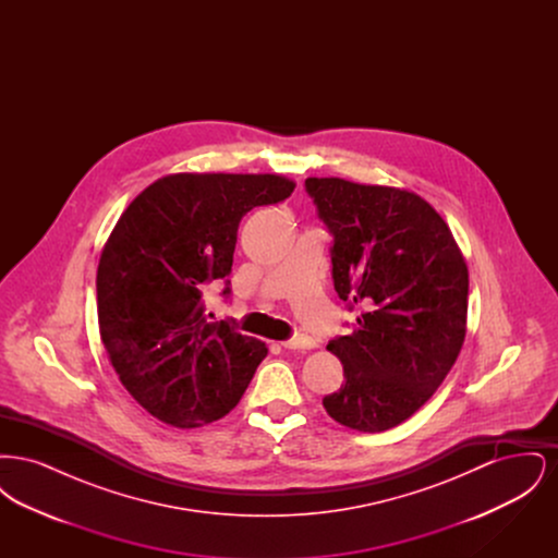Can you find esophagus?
I'll use <instances>...</instances> for the list:
<instances>
[{
	"mask_svg": "<svg viewBox=\"0 0 558 558\" xmlns=\"http://www.w3.org/2000/svg\"><path fill=\"white\" fill-rule=\"evenodd\" d=\"M282 347L284 349H312V347H316V341L307 335H294L289 341H284Z\"/></svg>",
	"mask_w": 558,
	"mask_h": 558,
	"instance_id": "34e87169",
	"label": "esophagus"
}]
</instances>
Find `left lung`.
<instances>
[{"mask_svg": "<svg viewBox=\"0 0 558 558\" xmlns=\"http://www.w3.org/2000/svg\"><path fill=\"white\" fill-rule=\"evenodd\" d=\"M332 236L337 294L360 307L328 349L345 383L322 399L337 423L380 433L410 418L451 371L466 335L469 269L448 223L425 198L341 178H307Z\"/></svg>", "mask_w": 558, "mask_h": 558, "instance_id": "left-lung-1", "label": "left lung"}]
</instances>
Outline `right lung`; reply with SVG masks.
Masks as SVG:
<instances>
[{"mask_svg":"<svg viewBox=\"0 0 558 558\" xmlns=\"http://www.w3.org/2000/svg\"><path fill=\"white\" fill-rule=\"evenodd\" d=\"M294 190L282 175L178 173L146 187L102 251L96 292L100 337L132 398L167 425L226 416L267 355L232 322H209L205 292L230 271L240 219Z\"/></svg>","mask_w":558,"mask_h":558,"instance_id":"right-lung-1","label":"right lung"}]
</instances>
